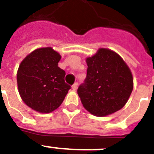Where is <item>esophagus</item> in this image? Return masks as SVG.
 I'll return each instance as SVG.
<instances>
[{
  "label": "esophagus",
  "instance_id": "34e87169",
  "mask_svg": "<svg viewBox=\"0 0 154 154\" xmlns=\"http://www.w3.org/2000/svg\"><path fill=\"white\" fill-rule=\"evenodd\" d=\"M77 86H78V83H74V84L73 85V86H72V87H71V88H72L73 90L75 91L76 89H77Z\"/></svg>",
  "mask_w": 154,
  "mask_h": 154
}]
</instances>
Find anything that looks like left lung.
Returning <instances> with one entry per match:
<instances>
[{"label": "left lung", "mask_w": 154, "mask_h": 154, "mask_svg": "<svg viewBox=\"0 0 154 154\" xmlns=\"http://www.w3.org/2000/svg\"><path fill=\"white\" fill-rule=\"evenodd\" d=\"M86 62V78L77 89L83 107L96 117L123 108L133 89L132 71L123 58L110 49L99 48Z\"/></svg>", "instance_id": "obj_1"}]
</instances>
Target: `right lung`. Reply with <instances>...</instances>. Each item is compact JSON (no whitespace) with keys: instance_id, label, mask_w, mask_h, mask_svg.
<instances>
[{"instance_id":"right-lung-1","label":"right lung","mask_w":154,"mask_h":154,"mask_svg":"<svg viewBox=\"0 0 154 154\" xmlns=\"http://www.w3.org/2000/svg\"><path fill=\"white\" fill-rule=\"evenodd\" d=\"M61 57L52 47H41L27 55L18 68L16 79L21 98L38 113L56 110L71 89L64 80L65 71L58 67Z\"/></svg>"}]
</instances>
